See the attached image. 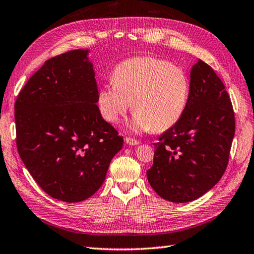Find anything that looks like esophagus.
Returning <instances> with one entry per match:
<instances>
[{
  "mask_svg": "<svg viewBox=\"0 0 254 254\" xmlns=\"http://www.w3.org/2000/svg\"><path fill=\"white\" fill-rule=\"evenodd\" d=\"M125 142L129 146H137L138 143H139V141H138V140L133 139V138H128V137L125 138Z\"/></svg>",
  "mask_w": 254,
  "mask_h": 254,
  "instance_id": "obj_1",
  "label": "esophagus"
}]
</instances>
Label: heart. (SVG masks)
<instances>
[{"mask_svg": "<svg viewBox=\"0 0 254 254\" xmlns=\"http://www.w3.org/2000/svg\"><path fill=\"white\" fill-rule=\"evenodd\" d=\"M112 79L99 88L97 106L102 117L113 125L131 104L132 130L161 132L175 126L188 106V75L166 60L139 56L123 61L114 68Z\"/></svg>", "mask_w": 254, "mask_h": 254, "instance_id": "1", "label": "heart"}]
</instances>
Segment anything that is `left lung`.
I'll use <instances>...</instances> for the list:
<instances>
[{
  "mask_svg": "<svg viewBox=\"0 0 254 254\" xmlns=\"http://www.w3.org/2000/svg\"><path fill=\"white\" fill-rule=\"evenodd\" d=\"M234 130L232 104L223 83L198 60L190 71L184 116L154 143V165L147 170L151 188L176 203L207 193L227 168Z\"/></svg>",
  "mask_w": 254,
  "mask_h": 254,
  "instance_id": "obj_1",
  "label": "left lung"
}]
</instances>
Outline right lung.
Here are the masks:
<instances>
[{"instance_id":"obj_1","label":"right lung","mask_w":254,"mask_h":254,"mask_svg":"<svg viewBox=\"0 0 254 254\" xmlns=\"http://www.w3.org/2000/svg\"><path fill=\"white\" fill-rule=\"evenodd\" d=\"M88 54L73 50L46 61L15 102L23 164L47 194L65 202L96 192L124 142L99 113Z\"/></svg>"}]
</instances>
